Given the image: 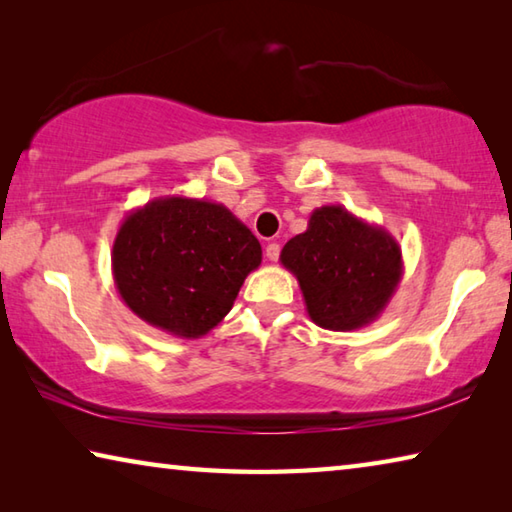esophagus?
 Here are the masks:
<instances>
[{"instance_id": "obj_1", "label": "esophagus", "mask_w": 512, "mask_h": 512, "mask_svg": "<svg viewBox=\"0 0 512 512\" xmlns=\"http://www.w3.org/2000/svg\"><path fill=\"white\" fill-rule=\"evenodd\" d=\"M265 256H267V261L276 263V261H279V256H281V247L276 245V242H270V245L265 247Z\"/></svg>"}]
</instances>
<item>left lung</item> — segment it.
I'll return each instance as SVG.
<instances>
[{
	"label": "left lung",
	"mask_w": 512,
	"mask_h": 512,
	"mask_svg": "<svg viewBox=\"0 0 512 512\" xmlns=\"http://www.w3.org/2000/svg\"><path fill=\"white\" fill-rule=\"evenodd\" d=\"M281 263L297 276L308 317L337 333L373 324L405 270L398 240L339 204L312 211L308 229L285 242Z\"/></svg>",
	"instance_id": "left-lung-1"
}]
</instances>
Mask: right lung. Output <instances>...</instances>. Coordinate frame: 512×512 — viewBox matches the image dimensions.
<instances>
[{"mask_svg": "<svg viewBox=\"0 0 512 512\" xmlns=\"http://www.w3.org/2000/svg\"><path fill=\"white\" fill-rule=\"evenodd\" d=\"M261 261V242L227 206L184 195L155 197L130 211L112 247L125 306L184 339L204 337L229 315Z\"/></svg>", "mask_w": 512, "mask_h": 512, "instance_id": "add662e5", "label": "right lung"}]
</instances>
